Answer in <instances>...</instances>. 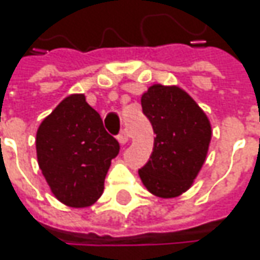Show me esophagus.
Segmentation results:
<instances>
[{
  "label": "esophagus",
  "mask_w": 260,
  "mask_h": 260,
  "mask_svg": "<svg viewBox=\"0 0 260 260\" xmlns=\"http://www.w3.org/2000/svg\"><path fill=\"white\" fill-rule=\"evenodd\" d=\"M118 141L122 144V145H125V144H128L129 142V134H128V131H122L120 134L118 135Z\"/></svg>",
  "instance_id": "obj_1"
}]
</instances>
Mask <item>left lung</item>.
I'll return each instance as SVG.
<instances>
[{"label": "left lung", "instance_id": "8db88e82", "mask_svg": "<svg viewBox=\"0 0 260 260\" xmlns=\"http://www.w3.org/2000/svg\"><path fill=\"white\" fill-rule=\"evenodd\" d=\"M141 106L155 138L140 177L155 197H179L192 186L207 158L211 123L197 102L175 85H151Z\"/></svg>", "mask_w": 260, "mask_h": 260}]
</instances>
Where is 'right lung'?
Instances as JSON below:
<instances>
[{
  "label": "right lung",
  "mask_w": 260,
  "mask_h": 260,
  "mask_svg": "<svg viewBox=\"0 0 260 260\" xmlns=\"http://www.w3.org/2000/svg\"><path fill=\"white\" fill-rule=\"evenodd\" d=\"M36 151L40 170L56 199L73 208H84L102 197L119 142L105 129L84 94H71L40 123Z\"/></svg>",
  "instance_id": "obj_1"
}]
</instances>
